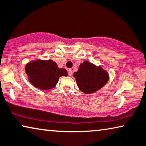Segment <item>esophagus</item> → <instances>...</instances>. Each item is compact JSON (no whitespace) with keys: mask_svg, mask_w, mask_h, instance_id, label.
<instances>
[{"mask_svg":"<svg viewBox=\"0 0 146 146\" xmlns=\"http://www.w3.org/2000/svg\"><path fill=\"white\" fill-rule=\"evenodd\" d=\"M68 75L70 76H71L72 75V71L71 69H68Z\"/></svg>","mask_w":146,"mask_h":146,"instance_id":"esophagus-1","label":"esophagus"}]
</instances>
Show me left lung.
Returning <instances> with one entry per match:
<instances>
[{
    "instance_id": "obj_1",
    "label": "left lung",
    "mask_w": 146,
    "mask_h": 146,
    "mask_svg": "<svg viewBox=\"0 0 146 146\" xmlns=\"http://www.w3.org/2000/svg\"><path fill=\"white\" fill-rule=\"evenodd\" d=\"M74 77L79 90L85 94H91L99 90L109 80L107 70L87 60L80 64L78 70L74 73Z\"/></svg>"
}]
</instances>
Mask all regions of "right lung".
Instances as JSON below:
<instances>
[{
    "instance_id": "obj_1",
    "label": "right lung",
    "mask_w": 146,
    "mask_h": 146,
    "mask_svg": "<svg viewBox=\"0 0 146 146\" xmlns=\"http://www.w3.org/2000/svg\"><path fill=\"white\" fill-rule=\"evenodd\" d=\"M25 71L29 81L35 88L41 90H48L55 87L60 76H67L66 70L58 68L51 59L37 58L27 63Z\"/></svg>"
}]
</instances>
